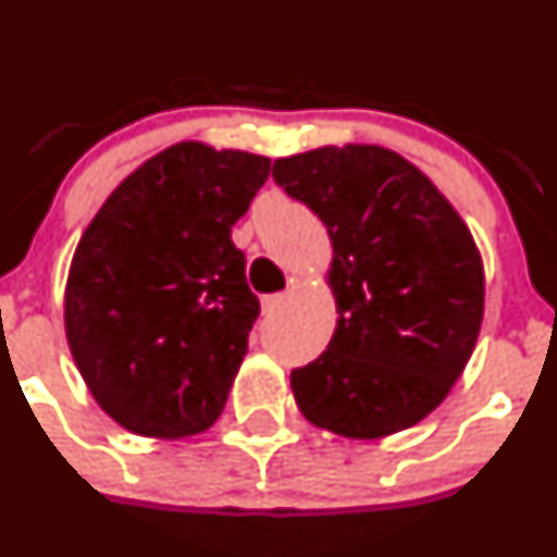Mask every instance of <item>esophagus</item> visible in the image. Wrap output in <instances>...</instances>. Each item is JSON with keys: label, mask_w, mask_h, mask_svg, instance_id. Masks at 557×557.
I'll return each instance as SVG.
<instances>
[{"label": "esophagus", "mask_w": 557, "mask_h": 557, "mask_svg": "<svg viewBox=\"0 0 557 557\" xmlns=\"http://www.w3.org/2000/svg\"><path fill=\"white\" fill-rule=\"evenodd\" d=\"M285 301H288V294H272V296H263L261 307H263V314H274L280 312L285 307Z\"/></svg>", "instance_id": "1"}]
</instances>
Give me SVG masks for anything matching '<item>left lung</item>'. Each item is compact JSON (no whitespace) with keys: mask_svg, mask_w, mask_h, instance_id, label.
Returning <instances> with one entry per match:
<instances>
[{"mask_svg":"<svg viewBox=\"0 0 557 557\" xmlns=\"http://www.w3.org/2000/svg\"><path fill=\"white\" fill-rule=\"evenodd\" d=\"M272 177L334 245L339 320L325 352L290 372L301 414L352 440L420 423L480 334L485 274L466 223L418 166L377 145L277 159Z\"/></svg>","mask_w":557,"mask_h":557,"instance_id":"1","label":"left lung"}]
</instances>
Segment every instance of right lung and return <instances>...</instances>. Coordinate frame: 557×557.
<instances>
[{"label": "right lung", "mask_w": 557, "mask_h": 557, "mask_svg": "<svg viewBox=\"0 0 557 557\" xmlns=\"http://www.w3.org/2000/svg\"><path fill=\"white\" fill-rule=\"evenodd\" d=\"M272 161L177 143L110 194L66 280L72 358L123 429L180 440L226 407L256 323L232 226Z\"/></svg>", "instance_id": "add662e5"}]
</instances>
